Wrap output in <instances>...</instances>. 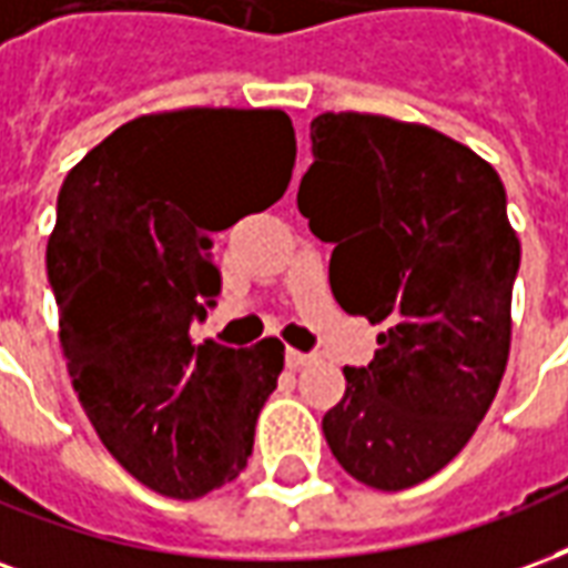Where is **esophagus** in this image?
<instances>
[{
  "label": "esophagus",
  "mask_w": 568,
  "mask_h": 568,
  "mask_svg": "<svg viewBox=\"0 0 568 568\" xmlns=\"http://www.w3.org/2000/svg\"><path fill=\"white\" fill-rule=\"evenodd\" d=\"M310 362H316V356H313V353H301V349H288V353H285V365H288L292 371L307 368Z\"/></svg>",
  "instance_id": "esophagus-1"
}]
</instances>
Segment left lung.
<instances>
[{
	"instance_id": "1",
	"label": "left lung",
	"mask_w": 568,
	"mask_h": 568,
	"mask_svg": "<svg viewBox=\"0 0 568 568\" xmlns=\"http://www.w3.org/2000/svg\"><path fill=\"white\" fill-rule=\"evenodd\" d=\"M310 140L297 210L334 243V301L383 328L322 432L358 484L398 493L438 475L499 393L520 240L499 173L438 130L322 112Z\"/></svg>"
}]
</instances>
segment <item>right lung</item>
<instances>
[{"mask_svg":"<svg viewBox=\"0 0 568 568\" xmlns=\"http://www.w3.org/2000/svg\"><path fill=\"white\" fill-rule=\"evenodd\" d=\"M295 154L283 109L187 105L121 124L60 187L48 280L69 377L105 450L166 499L246 468L283 374L276 337L194 344L191 322L222 285L206 231L283 197Z\"/></svg>","mask_w":568,"mask_h":568,"instance_id":"1","label":"right lung"}]
</instances>
